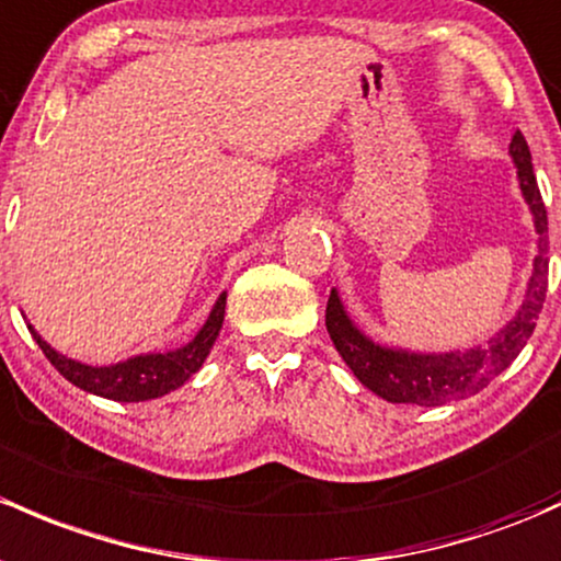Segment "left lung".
Segmentation results:
<instances>
[{"instance_id":"obj_1","label":"left lung","mask_w":561,"mask_h":561,"mask_svg":"<svg viewBox=\"0 0 561 561\" xmlns=\"http://www.w3.org/2000/svg\"><path fill=\"white\" fill-rule=\"evenodd\" d=\"M508 152L516 167L522 198L533 211L538 250H535L533 274H529L522 306L492 339L468 350L449 352H420L379 344L355 325L339 290L335 287L330 290L325 325L335 350L357 376L359 385L385 398L387 403H414L430 409V405H446L451 400L470 398L481 392L494 376L503 374L533 335L548 290V217L533 172V156L522 131L514 134Z\"/></svg>"}]
</instances>
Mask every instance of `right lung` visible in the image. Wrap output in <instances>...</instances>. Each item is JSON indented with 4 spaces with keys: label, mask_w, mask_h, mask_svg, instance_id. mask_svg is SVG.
Segmentation results:
<instances>
[{
    "label": "right lung",
    "mask_w": 561,
    "mask_h": 561,
    "mask_svg": "<svg viewBox=\"0 0 561 561\" xmlns=\"http://www.w3.org/2000/svg\"><path fill=\"white\" fill-rule=\"evenodd\" d=\"M226 296L228 293H220L202 330L187 344L167 352H141V355H131L110 365H88L61 355L47 344L34 325H28V330H32L43 355L50 359V365H56L58 374L72 381L75 387L99 394V398L117 400V403H141V400L163 398V394L174 392L202 368L217 335H220L222 320H226Z\"/></svg>",
    "instance_id": "add662e5"
}]
</instances>
